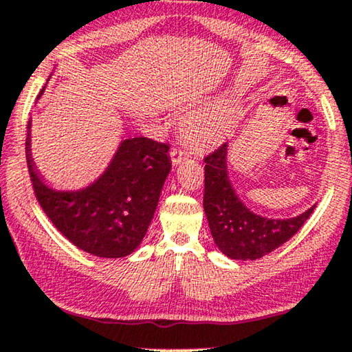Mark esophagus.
I'll return each mask as SVG.
<instances>
[{
	"label": "esophagus",
	"mask_w": 352,
	"mask_h": 352,
	"mask_svg": "<svg viewBox=\"0 0 352 352\" xmlns=\"http://www.w3.org/2000/svg\"><path fill=\"white\" fill-rule=\"evenodd\" d=\"M186 157H188V154H186V151H184V149H180V148H172L170 149V159H172L173 166L180 164Z\"/></svg>",
	"instance_id": "34e87169"
}]
</instances>
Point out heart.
Instances as JSON below:
<instances>
[{
  "mask_svg": "<svg viewBox=\"0 0 352 352\" xmlns=\"http://www.w3.org/2000/svg\"><path fill=\"white\" fill-rule=\"evenodd\" d=\"M235 129V119L225 107H209L186 116L182 132L191 146L206 149L225 142Z\"/></svg>",
  "mask_w": 352,
  "mask_h": 352,
  "instance_id": "1",
  "label": "heart"
}]
</instances>
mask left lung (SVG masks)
Returning <instances> with one entry per match:
<instances>
[{"mask_svg":"<svg viewBox=\"0 0 352 352\" xmlns=\"http://www.w3.org/2000/svg\"><path fill=\"white\" fill-rule=\"evenodd\" d=\"M227 143L204 157V210L219 250L230 259L256 261L287 243L316 206L293 219L261 217L246 208L230 185Z\"/></svg>","mask_w":352,"mask_h":352,"instance_id":"left-lung-1","label":"left lung"}]
</instances>
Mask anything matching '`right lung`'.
<instances>
[{
  "mask_svg": "<svg viewBox=\"0 0 352 352\" xmlns=\"http://www.w3.org/2000/svg\"><path fill=\"white\" fill-rule=\"evenodd\" d=\"M25 156L41 209L54 227L80 250L98 257L132 254L146 235L162 185L170 172L168 144L146 137L120 143L106 172L80 191H54L41 182L30 154V122Z\"/></svg>",
  "mask_w": 352,
  "mask_h": 352,
  "instance_id": "obj_1",
  "label": "right lung"
}]
</instances>
